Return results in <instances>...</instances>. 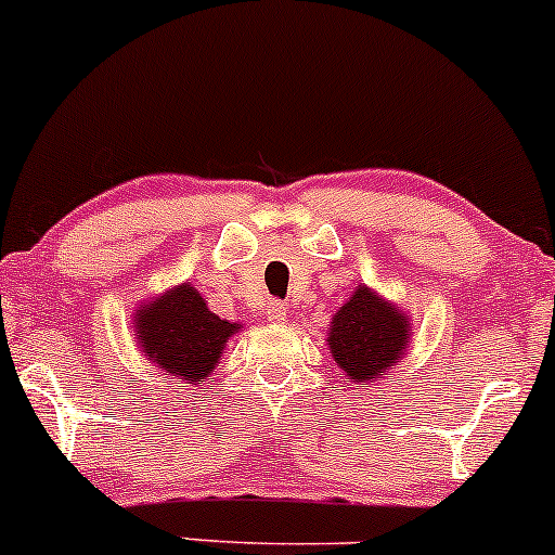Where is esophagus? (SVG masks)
Wrapping results in <instances>:
<instances>
[{
  "label": "esophagus",
  "instance_id": "34e87169",
  "mask_svg": "<svg viewBox=\"0 0 555 555\" xmlns=\"http://www.w3.org/2000/svg\"><path fill=\"white\" fill-rule=\"evenodd\" d=\"M288 307H285L283 301H270V307H267V320L275 322V325H283L285 320H288V311H285Z\"/></svg>",
  "mask_w": 555,
  "mask_h": 555
}]
</instances>
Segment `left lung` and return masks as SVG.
Listing matches in <instances>:
<instances>
[{
    "instance_id": "1",
    "label": "left lung",
    "mask_w": 555,
    "mask_h": 555,
    "mask_svg": "<svg viewBox=\"0 0 555 555\" xmlns=\"http://www.w3.org/2000/svg\"><path fill=\"white\" fill-rule=\"evenodd\" d=\"M327 335L335 364L357 388L388 375L412 338L409 317L366 285H359L344 307L335 311Z\"/></svg>"
}]
</instances>
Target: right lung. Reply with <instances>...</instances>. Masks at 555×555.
Here are the masks:
<instances>
[{
  "label": "right lung",
  "mask_w": 555,
  "mask_h": 555,
  "mask_svg": "<svg viewBox=\"0 0 555 555\" xmlns=\"http://www.w3.org/2000/svg\"><path fill=\"white\" fill-rule=\"evenodd\" d=\"M133 327L143 357L167 372L170 379L183 383V388L207 383L220 364L230 335L241 330L238 322L211 314L202 294L189 283H180L139 307Z\"/></svg>",
  "instance_id": "1"
}]
</instances>
